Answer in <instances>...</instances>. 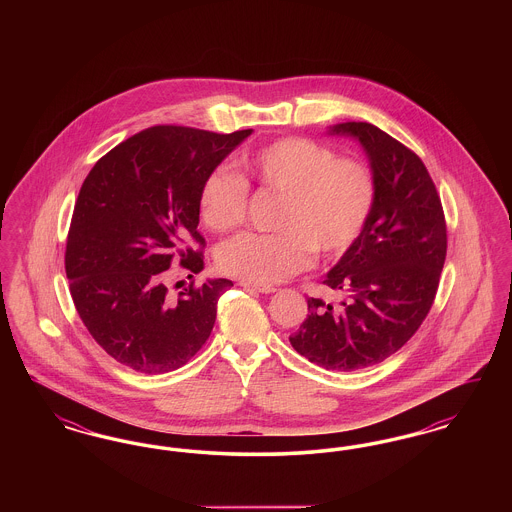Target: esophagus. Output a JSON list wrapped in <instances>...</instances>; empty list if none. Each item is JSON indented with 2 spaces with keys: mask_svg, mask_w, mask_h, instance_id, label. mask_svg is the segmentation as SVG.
<instances>
[{
  "mask_svg": "<svg viewBox=\"0 0 512 512\" xmlns=\"http://www.w3.org/2000/svg\"><path fill=\"white\" fill-rule=\"evenodd\" d=\"M240 286L244 288V290H249V292H259V293H274L276 292V288L274 286H261V284H251V282H245L242 280L240 282Z\"/></svg>",
  "mask_w": 512,
  "mask_h": 512,
  "instance_id": "34e87169",
  "label": "esophagus"
}]
</instances>
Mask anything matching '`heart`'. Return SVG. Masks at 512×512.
I'll return each mask as SVG.
<instances>
[{
    "label": "heart",
    "instance_id": "obj_1",
    "mask_svg": "<svg viewBox=\"0 0 512 512\" xmlns=\"http://www.w3.org/2000/svg\"><path fill=\"white\" fill-rule=\"evenodd\" d=\"M246 182L282 195L274 234L245 232L220 247L226 274L251 284H276L313 261V249L334 257L361 236L376 203V178L359 159H338L332 147L309 138H282L245 153L238 161ZM243 180V181H244ZM226 169L205 176L197 209L213 232L240 226L247 184Z\"/></svg>",
    "mask_w": 512,
    "mask_h": 512
}]
</instances>
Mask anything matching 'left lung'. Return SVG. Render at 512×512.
<instances>
[{
  "instance_id": "left-lung-1",
  "label": "left lung",
  "mask_w": 512,
  "mask_h": 512,
  "mask_svg": "<svg viewBox=\"0 0 512 512\" xmlns=\"http://www.w3.org/2000/svg\"><path fill=\"white\" fill-rule=\"evenodd\" d=\"M376 178V203L361 236L324 282L340 303L309 297L293 349L326 370L351 372L399 351L430 313L447 253L438 190L420 157L370 122H341Z\"/></svg>"
}]
</instances>
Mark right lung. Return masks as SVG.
<instances>
[{"label":"right lung","mask_w":512,"mask_h":512,"mask_svg":"<svg viewBox=\"0 0 512 512\" xmlns=\"http://www.w3.org/2000/svg\"><path fill=\"white\" fill-rule=\"evenodd\" d=\"M251 132L151 126L113 147L86 176L65 270L84 326L117 363L163 374L209 340L219 297L232 282L207 280L169 297L167 270L176 263L190 276L203 270L201 182Z\"/></svg>","instance_id":"obj_1"}]
</instances>
